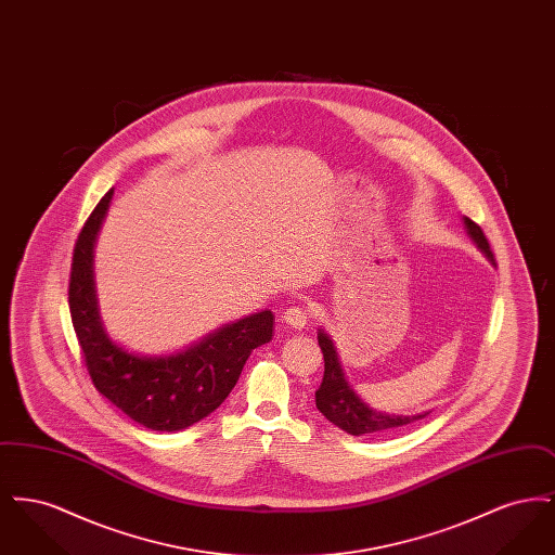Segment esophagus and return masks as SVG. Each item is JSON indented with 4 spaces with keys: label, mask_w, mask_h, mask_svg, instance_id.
<instances>
[{
    "label": "esophagus",
    "mask_w": 555,
    "mask_h": 555,
    "mask_svg": "<svg viewBox=\"0 0 555 555\" xmlns=\"http://www.w3.org/2000/svg\"><path fill=\"white\" fill-rule=\"evenodd\" d=\"M281 320H283L287 326H291V328H295V331H301V328H306V324H308L306 310H301V308H297V306L287 308V310L283 312Z\"/></svg>",
    "instance_id": "obj_1"
}]
</instances>
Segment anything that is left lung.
I'll return each mask as SVG.
<instances>
[{
	"instance_id": "left-lung-1",
	"label": "left lung",
	"mask_w": 555,
	"mask_h": 555,
	"mask_svg": "<svg viewBox=\"0 0 555 555\" xmlns=\"http://www.w3.org/2000/svg\"><path fill=\"white\" fill-rule=\"evenodd\" d=\"M464 229L468 237L475 241L476 247L485 258L495 266L493 251L489 247V241L480 227L475 224L470 218H462ZM318 345L324 356V376L322 383L317 389V408L322 412V416L328 423L339 426L345 433L353 437H378V435H391L410 424L418 423L426 418L430 412H421V414H393L385 410L370 408L369 403L353 391L345 376L337 347L333 344L331 335L324 328H318Z\"/></svg>"
}]
</instances>
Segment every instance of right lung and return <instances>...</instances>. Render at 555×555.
Returning <instances> with one entry per match:
<instances>
[{"label": "right lung", "instance_id": "add662e5", "mask_svg": "<svg viewBox=\"0 0 555 555\" xmlns=\"http://www.w3.org/2000/svg\"><path fill=\"white\" fill-rule=\"evenodd\" d=\"M114 189L100 199L80 231L68 306L80 349L98 391L145 428L177 433L206 416L237 385L249 353L272 339L274 314L262 310L222 324L195 344L172 353L147 356L114 341L100 314L93 251Z\"/></svg>", "mask_w": 555, "mask_h": 555}]
</instances>
